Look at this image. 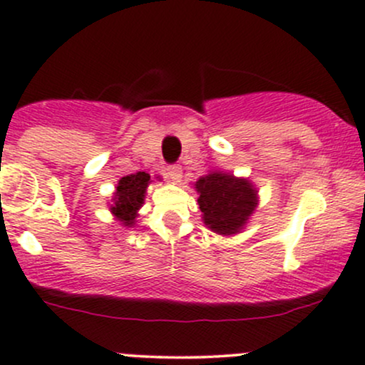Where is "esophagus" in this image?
Returning a JSON list of instances; mask_svg holds the SVG:
<instances>
[{
    "instance_id": "1",
    "label": "esophagus",
    "mask_w": 365,
    "mask_h": 365,
    "mask_svg": "<svg viewBox=\"0 0 365 365\" xmlns=\"http://www.w3.org/2000/svg\"><path fill=\"white\" fill-rule=\"evenodd\" d=\"M167 178L170 179L172 182H179L182 178V168L179 165H172L167 168Z\"/></svg>"
}]
</instances>
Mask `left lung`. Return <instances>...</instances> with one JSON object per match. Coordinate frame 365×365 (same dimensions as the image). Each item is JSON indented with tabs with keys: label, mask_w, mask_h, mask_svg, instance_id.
Segmentation results:
<instances>
[{
	"label": "left lung",
	"mask_w": 365,
	"mask_h": 365,
	"mask_svg": "<svg viewBox=\"0 0 365 365\" xmlns=\"http://www.w3.org/2000/svg\"><path fill=\"white\" fill-rule=\"evenodd\" d=\"M198 193L202 221L214 233L233 237L242 233L257 209V187L231 172L210 170L193 184Z\"/></svg>",
	"instance_id": "8db88e82"
}]
</instances>
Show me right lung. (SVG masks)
I'll return each mask as SVG.
<instances>
[{"label": "right lung", "mask_w": 365, "mask_h": 365, "mask_svg": "<svg viewBox=\"0 0 365 365\" xmlns=\"http://www.w3.org/2000/svg\"><path fill=\"white\" fill-rule=\"evenodd\" d=\"M156 181H162V178L158 175ZM151 182L153 181L150 174L135 172V174L121 178L118 184H116L109 210L115 215L116 221L121 222V226L132 228L135 225V217L139 215L140 207L144 205L146 190Z\"/></svg>", "instance_id": "1"}]
</instances>
